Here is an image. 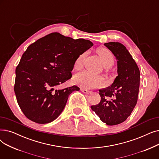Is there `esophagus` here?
Returning a JSON list of instances; mask_svg holds the SVG:
<instances>
[{
    "mask_svg": "<svg viewBox=\"0 0 159 159\" xmlns=\"http://www.w3.org/2000/svg\"><path fill=\"white\" fill-rule=\"evenodd\" d=\"M80 90L82 91L83 93H86V94H89V93H91L90 91H89V90H88V89H84V88H81Z\"/></svg>",
    "mask_w": 159,
    "mask_h": 159,
    "instance_id": "obj_1",
    "label": "esophagus"
}]
</instances>
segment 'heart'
<instances>
[{"mask_svg": "<svg viewBox=\"0 0 159 159\" xmlns=\"http://www.w3.org/2000/svg\"><path fill=\"white\" fill-rule=\"evenodd\" d=\"M98 53L106 68H110L113 65L115 58L110 49L105 48H101L98 51ZM87 52H84L77 58L74 62V68L75 69H79L82 67ZM73 81L75 84L84 88H93L102 86L104 84L102 77L95 75L87 71L77 73L74 76Z\"/></svg>", "mask_w": 159, "mask_h": 159, "instance_id": "obj_1", "label": "heart"}]
</instances>
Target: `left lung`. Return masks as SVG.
I'll return each instance as SVG.
<instances>
[{
    "mask_svg": "<svg viewBox=\"0 0 159 159\" xmlns=\"http://www.w3.org/2000/svg\"><path fill=\"white\" fill-rule=\"evenodd\" d=\"M117 60V73L111 86L99 90L101 101L91 108L108 126L127 119L137 104L140 86V71L126 48L119 43H105Z\"/></svg>",
    "mask_w": 159,
    "mask_h": 159,
    "instance_id": "1",
    "label": "left lung"
}]
</instances>
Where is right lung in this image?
I'll use <instances>...</instances> for the list:
<instances>
[{
    "label": "right lung",
    "instance_id": "1",
    "mask_svg": "<svg viewBox=\"0 0 159 159\" xmlns=\"http://www.w3.org/2000/svg\"><path fill=\"white\" fill-rule=\"evenodd\" d=\"M93 44L52 33L28 46L16 66L14 91L26 117L38 124L55 120L63 111L69 95L80 88H54L71 78L77 58Z\"/></svg>",
    "mask_w": 159,
    "mask_h": 159
}]
</instances>
